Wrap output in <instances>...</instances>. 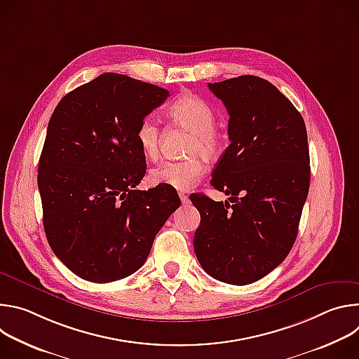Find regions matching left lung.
I'll return each instance as SVG.
<instances>
[{"label": "left lung", "mask_w": 359, "mask_h": 359, "mask_svg": "<svg viewBox=\"0 0 359 359\" xmlns=\"http://www.w3.org/2000/svg\"><path fill=\"white\" fill-rule=\"evenodd\" d=\"M169 90L107 72L65 95L49 119L38 168L43 230L78 277L136 273L177 203L172 189L132 190L144 175L143 119Z\"/></svg>", "instance_id": "1"}]
</instances>
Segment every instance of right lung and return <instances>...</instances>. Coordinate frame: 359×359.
<instances>
[{"label":"right lung","mask_w":359,"mask_h":359,"mask_svg":"<svg viewBox=\"0 0 359 359\" xmlns=\"http://www.w3.org/2000/svg\"><path fill=\"white\" fill-rule=\"evenodd\" d=\"M209 89L230 118V144L212 177L227 198L206 197L193 245L209 276L247 285L280 266L297 238L310 187L309 139L299 112L269 81L243 75Z\"/></svg>","instance_id":"right-lung-1"}]
</instances>
